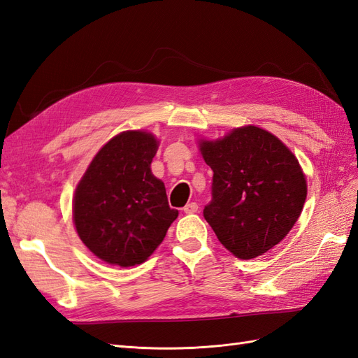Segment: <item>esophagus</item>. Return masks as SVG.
<instances>
[{
    "label": "esophagus",
    "mask_w": 358,
    "mask_h": 358,
    "mask_svg": "<svg viewBox=\"0 0 358 358\" xmlns=\"http://www.w3.org/2000/svg\"><path fill=\"white\" fill-rule=\"evenodd\" d=\"M197 210H199V204L194 203V201L188 203L185 208H183V212H185V213H196Z\"/></svg>",
    "instance_id": "1"
}]
</instances>
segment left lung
Masks as SVG:
<instances>
[{"mask_svg":"<svg viewBox=\"0 0 358 358\" xmlns=\"http://www.w3.org/2000/svg\"><path fill=\"white\" fill-rule=\"evenodd\" d=\"M212 170V200L203 215L218 241L241 259L263 255L289 233L306 200L294 154L272 133L248 125L201 140Z\"/></svg>","mask_w":358,"mask_h":358,"instance_id":"obj_1","label":"left lung"}]
</instances>
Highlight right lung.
Wrapping results in <instances>:
<instances>
[{
	"label": "right lung",
	"mask_w": 358,
	"mask_h": 358,
	"mask_svg": "<svg viewBox=\"0 0 358 358\" xmlns=\"http://www.w3.org/2000/svg\"><path fill=\"white\" fill-rule=\"evenodd\" d=\"M157 149L150 133L117 134L99 150L76 188V230L106 263L131 267L146 262L178 218L164 183L150 171Z\"/></svg>",
	"instance_id": "obj_1"
}]
</instances>
